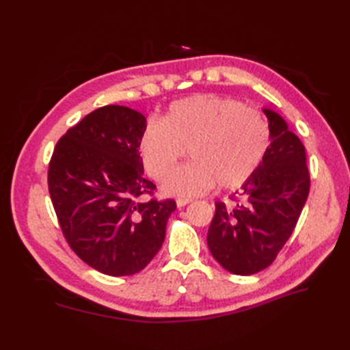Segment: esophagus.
Returning a JSON list of instances; mask_svg holds the SVG:
<instances>
[{"mask_svg": "<svg viewBox=\"0 0 350 350\" xmlns=\"http://www.w3.org/2000/svg\"><path fill=\"white\" fill-rule=\"evenodd\" d=\"M188 203H189L188 198H178V200H176V206H178V207H184V206H187Z\"/></svg>", "mask_w": 350, "mask_h": 350, "instance_id": "34e87169", "label": "esophagus"}]
</instances>
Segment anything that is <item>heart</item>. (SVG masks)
<instances>
[{"label":"heart","instance_id":"heart-1","mask_svg":"<svg viewBox=\"0 0 350 350\" xmlns=\"http://www.w3.org/2000/svg\"><path fill=\"white\" fill-rule=\"evenodd\" d=\"M269 144V124L261 112L237 99L196 94L174 102L163 121H147L139 150L146 171L162 181L187 148L192 161L167 176L163 191L194 197L215 184L235 189L248 183Z\"/></svg>","mask_w":350,"mask_h":350}]
</instances>
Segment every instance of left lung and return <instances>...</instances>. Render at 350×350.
<instances>
[{"instance_id":"obj_1","label":"left lung","mask_w":350,"mask_h":350,"mask_svg":"<svg viewBox=\"0 0 350 350\" xmlns=\"http://www.w3.org/2000/svg\"><path fill=\"white\" fill-rule=\"evenodd\" d=\"M269 120L270 146L258 171L230 206L216 203L207 245L228 271L248 276L267 269L292 235L310 193L305 147L279 113Z\"/></svg>"}]
</instances>
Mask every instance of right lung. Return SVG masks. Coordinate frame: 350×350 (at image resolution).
Here are the masks:
<instances>
[{
	"label": "right lung",
	"mask_w": 350,
	"mask_h": 350,
	"mask_svg": "<svg viewBox=\"0 0 350 350\" xmlns=\"http://www.w3.org/2000/svg\"><path fill=\"white\" fill-rule=\"evenodd\" d=\"M146 118L120 105L98 108L61 137L48 188L62 235L90 267L130 276L149 264L165 241L174 200L140 201L156 185L139 153Z\"/></svg>",
	"instance_id": "add662e5"
}]
</instances>
